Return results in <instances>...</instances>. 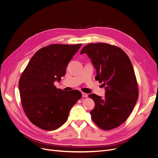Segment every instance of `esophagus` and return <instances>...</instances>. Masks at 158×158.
Here are the masks:
<instances>
[{
  "label": "esophagus",
  "instance_id": "1",
  "mask_svg": "<svg viewBox=\"0 0 158 158\" xmlns=\"http://www.w3.org/2000/svg\"><path fill=\"white\" fill-rule=\"evenodd\" d=\"M82 96L83 97H88V95L86 93H82Z\"/></svg>",
  "mask_w": 158,
  "mask_h": 158
}]
</instances>
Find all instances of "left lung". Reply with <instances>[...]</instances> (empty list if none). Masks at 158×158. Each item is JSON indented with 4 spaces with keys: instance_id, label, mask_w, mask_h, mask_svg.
<instances>
[{
    "instance_id": "8db88e82",
    "label": "left lung",
    "mask_w": 158,
    "mask_h": 158,
    "mask_svg": "<svg viewBox=\"0 0 158 158\" xmlns=\"http://www.w3.org/2000/svg\"><path fill=\"white\" fill-rule=\"evenodd\" d=\"M86 54L96 70L95 80L105 86L104 98L89 95L95 102L90 111L92 120L104 130H111L126 120L138 98L133 66L122 49L104 44H89L81 54Z\"/></svg>"
}]
</instances>
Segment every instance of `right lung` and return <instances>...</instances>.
I'll return each instance as SVG.
<instances>
[{
  "label": "right lung",
  "mask_w": 158,
  "mask_h": 158,
  "mask_svg": "<svg viewBox=\"0 0 158 158\" xmlns=\"http://www.w3.org/2000/svg\"><path fill=\"white\" fill-rule=\"evenodd\" d=\"M82 44H52L32 57L19 80L23 109L36 126L47 131L59 128L67 120L72 107L81 98L78 90L65 92L54 83L60 82L70 61Z\"/></svg>",
  "instance_id": "right-lung-1"
}]
</instances>
